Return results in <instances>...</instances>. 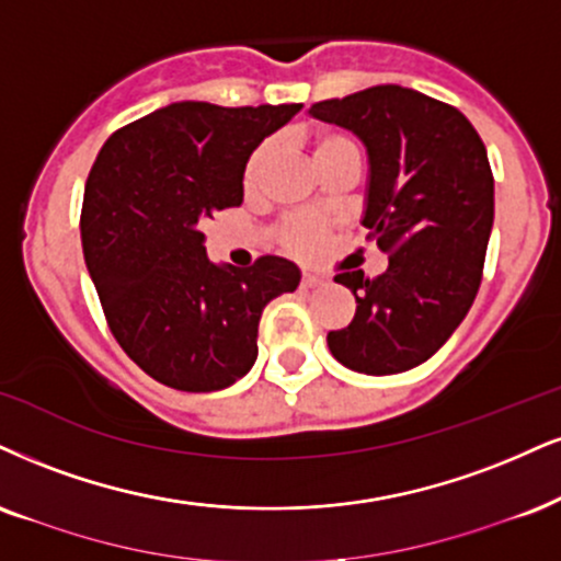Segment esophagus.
Returning a JSON list of instances; mask_svg holds the SVG:
<instances>
[{"label": "esophagus", "mask_w": 561, "mask_h": 561, "mask_svg": "<svg viewBox=\"0 0 561 561\" xmlns=\"http://www.w3.org/2000/svg\"><path fill=\"white\" fill-rule=\"evenodd\" d=\"M320 278H317V275H312V273H304L301 275V288H307V291H309V288H317V286H320Z\"/></svg>", "instance_id": "1"}]
</instances>
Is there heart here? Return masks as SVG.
Here are the masks:
<instances>
[{
    "label": "heart",
    "mask_w": 561,
    "mask_h": 561,
    "mask_svg": "<svg viewBox=\"0 0 561 561\" xmlns=\"http://www.w3.org/2000/svg\"><path fill=\"white\" fill-rule=\"evenodd\" d=\"M343 150H356V145L351 142L345 135L320 133L312 137V156H314L317 165H320L322 161H328L330 156L343 153ZM267 161H270V145L265 142V145H260V148H254V153L249 156V161L244 165V190L247 192H257L262 176H265ZM324 233H328V224H324L322 218H314V216H294L280 226L283 247H286L291 254H301V257L314 254L317 249L322 247Z\"/></svg>",
    "instance_id": "1"
}]
</instances>
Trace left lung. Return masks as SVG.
Returning a JSON list of instances; mask_svg holds the SVG:
<instances>
[{"instance_id": "8db88e82", "label": "left lung", "mask_w": 561, "mask_h": 561, "mask_svg": "<svg viewBox=\"0 0 561 561\" xmlns=\"http://www.w3.org/2000/svg\"><path fill=\"white\" fill-rule=\"evenodd\" d=\"M309 114L366 145L362 224L390 254L377 278L335 275L356 314L328 333L330 354L362 375L408 371L437 354L479 294L494 224L486 148L458 108L400 85L320 101Z\"/></svg>"}]
</instances>
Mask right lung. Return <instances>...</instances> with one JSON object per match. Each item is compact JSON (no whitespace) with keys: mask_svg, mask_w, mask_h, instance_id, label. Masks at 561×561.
I'll return each instance as SVG.
<instances>
[{"mask_svg":"<svg viewBox=\"0 0 561 561\" xmlns=\"http://www.w3.org/2000/svg\"><path fill=\"white\" fill-rule=\"evenodd\" d=\"M301 103L179 101L103 142L82 197V254L124 354L165 387L213 392L257 358L262 309L301 273L283 257L249 270L205 254L203 224L244 199L252 150Z\"/></svg>","mask_w":561,"mask_h":561,"instance_id":"right-lung-1","label":"right lung"}]
</instances>
